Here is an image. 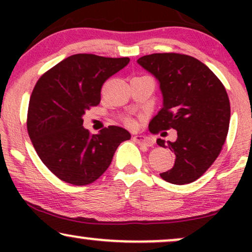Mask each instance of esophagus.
I'll return each mask as SVG.
<instances>
[{"label":"esophagus","mask_w":252,"mask_h":252,"mask_svg":"<svg viewBox=\"0 0 252 252\" xmlns=\"http://www.w3.org/2000/svg\"><path fill=\"white\" fill-rule=\"evenodd\" d=\"M132 140H134L136 143L142 144V146H146V147H152L153 144H154L152 138H149L148 136L146 135H136L132 137Z\"/></svg>","instance_id":"1"}]
</instances>
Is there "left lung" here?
<instances>
[{
  "label": "left lung",
  "instance_id": "8db88e82",
  "mask_svg": "<svg viewBox=\"0 0 252 252\" xmlns=\"http://www.w3.org/2000/svg\"><path fill=\"white\" fill-rule=\"evenodd\" d=\"M152 73L162 92L163 106L150 121V132L174 129L175 142L156 143L175 154L172 169L161 173L167 182L195 181L220 154L230 124V100L220 80L205 63L179 53H154L137 60Z\"/></svg>",
  "mask_w": 252,
  "mask_h": 252
}]
</instances>
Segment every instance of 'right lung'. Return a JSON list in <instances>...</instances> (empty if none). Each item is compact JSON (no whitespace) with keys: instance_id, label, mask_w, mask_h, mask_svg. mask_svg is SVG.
Masks as SVG:
<instances>
[{"instance_id":"obj_1","label":"right lung","mask_w":252,"mask_h":252,"mask_svg":"<svg viewBox=\"0 0 252 252\" xmlns=\"http://www.w3.org/2000/svg\"><path fill=\"white\" fill-rule=\"evenodd\" d=\"M129 58L74 54L37 80L28 106V134L43 164L67 184L84 186L108 169L128 130L110 126L91 135L83 126L86 110L100 102L104 82Z\"/></svg>"}]
</instances>
